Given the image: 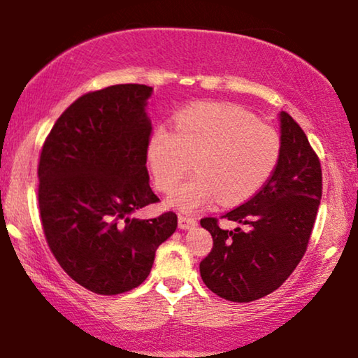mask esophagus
Masks as SVG:
<instances>
[{
  "label": "esophagus",
  "mask_w": 358,
  "mask_h": 358,
  "mask_svg": "<svg viewBox=\"0 0 358 358\" xmlns=\"http://www.w3.org/2000/svg\"><path fill=\"white\" fill-rule=\"evenodd\" d=\"M196 225H197L196 218L178 215V227L181 228V230H189V228H194Z\"/></svg>",
  "instance_id": "esophagus-1"
}]
</instances>
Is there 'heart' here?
<instances>
[{
    "label": "heart",
    "mask_w": 358,
    "mask_h": 358,
    "mask_svg": "<svg viewBox=\"0 0 358 358\" xmlns=\"http://www.w3.org/2000/svg\"><path fill=\"white\" fill-rule=\"evenodd\" d=\"M281 138L275 128L233 104L201 103L180 110L175 131L157 127L149 136L146 159L159 191L173 189L194 165L167 204L194 212L220 199L234 206L250 199L275 173Z\"/></svg>",
    "instance_id": "1"
}]
</instances>
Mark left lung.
Segmentation results:
<instances>
[{"label": "left lung", "instance_id": "obj_1", "mask_svg": "<svg viewBox=\"0 0 358 358\" xmlns=\"http://www.w3.org/2000/svg\"><path fill=\"white\" fill-rule=\"evenodd\" d=\"M281 157L275 173L254 197L225 213L241 223L222 230L217 218L201 227L213 248L199 264L201 278L212 292L231 302H252L287 280L306 254L322 199V167L306 133L281 110Z\"/></svg>", "mask_w": 358, "mask_h": 358}]
</instances>
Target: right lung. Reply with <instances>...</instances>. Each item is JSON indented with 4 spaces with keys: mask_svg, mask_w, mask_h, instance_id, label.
Segmentation results:
<instances>
[{
    "mask_svg": "<svg viewBox=\"0 0 358 358\" xmlns=\"http://www.w3.org/2000/svg\"><path fill=\"white\" fill-rule=\"evenodd\" d=\"M152 88L114 85L72 103L41 149L38 204L48 246L73 281L103 296L140 286L177 215H130L157 202L146 145Z\"/></svg>",
    "mask_w": 358,
    "mask_h": 358,
    "instance_id": "right-lung-1",
    "label": "right lung"
}]
</instances>
